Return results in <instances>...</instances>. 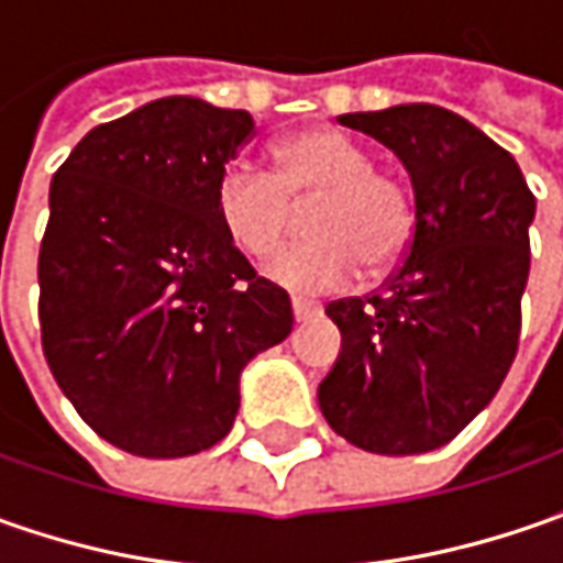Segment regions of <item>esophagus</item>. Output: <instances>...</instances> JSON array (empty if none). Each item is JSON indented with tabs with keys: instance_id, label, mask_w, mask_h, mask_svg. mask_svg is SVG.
<instances>
[{
	"instance_id": "1",
	"label": "esophagus",
	"mask_w": 563,
	"mask_h": 563,
	"mask_svg": "<svg viewBox=\"0 0 563 563\" xmlns=\"http://www.w3.org/2000/svg\"><path fill=\"white\" fill-rule=\"evenodd\" d=\"M291 307H294V319H297V322H307V319H313V316L322 313V307H319L316 300H307V297H294Z\"/></svg>"
}]
</instances>
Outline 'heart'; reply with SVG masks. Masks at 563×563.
<instances>
[{
  "label": "heart",
  "instance_id": "b5f03b06",
  "mask_svg": "<svg viewBox=\"0 0 563 563\" xmlns=\"http://www.w3.org/2000/svg\"><path fill=\"white\" fill-rule=\"evenodd\" d=\"M297 206L313 241L282 253L269 278L291 291L319 294L347 285L357 269L388 272L417 228L410 190L373 168V153L335 128L297 131L275 146L272 172L228 165L216 185V212L228 241L250 260H269L291 238Z\"/></svg>",
  "mask_w": 563,
  "mask_h": 563
}]
</instances>
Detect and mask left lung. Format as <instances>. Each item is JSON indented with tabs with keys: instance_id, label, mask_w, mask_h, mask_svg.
Wrapping results in <instances>:
<instances>
[{
	"instance_id": "8db88e82",
	"label": "left lung",
	"mask_w": 563,
	"mask_h": 563,
	"mask_svg": "<svg viewBox=\"0 0 563 563\" xmlns=\"http://www.w3.org/2000/svg\"><path fill=\"white\" fill-rule=\"evenodd\" d=\"M338 121L404 163L417 228L376 294L325 307L341 354L319 385V407L369 454H422L498 395L517 357L536 197L505 146L442 106Z\"/></svg>"
}]
</instances>
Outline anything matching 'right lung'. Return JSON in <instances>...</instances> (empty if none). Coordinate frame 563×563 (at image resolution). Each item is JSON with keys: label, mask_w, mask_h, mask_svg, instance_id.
Listing matches in <instances>:
<instances>
[{"label": "right lung", "mask_w": 563, "mask_h": 563, "mask_svg": "<svg viewBox=\"0 0 563 563\" xmlns=\"http://www.w3.org/2000/svg\"><path fill=\"white\" fill-rule=\"evenodd\" d=\"M244 109L165 97L97 124L58 165L40 244V338L99 439L137 457L200 454L231 432L238 378L294 329L216 212Z\"/></svg>", "instance_id": "1"}]
</instances>
